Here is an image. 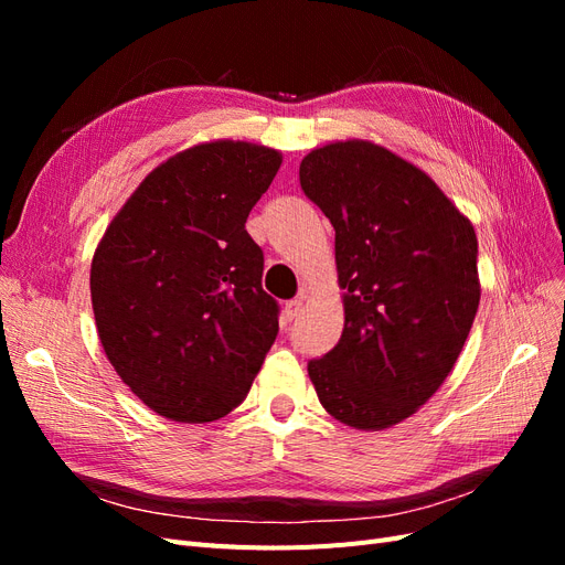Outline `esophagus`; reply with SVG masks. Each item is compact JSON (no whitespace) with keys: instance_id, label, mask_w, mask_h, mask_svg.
<instances>
[{"instance_id":"34e87169","label":"esophagus","mask_w":565,"mask_h":565,"mask_svg":"<svg viewBox=\"0 0 565 565\" xmlns=\"http://www.w3.org/2000/svg\"><path fill=\"white\" fill-rule=\"evenodd\" d=\"M301 306H303V299H301V297H297V299H289V301L285 303V309H282V318H285L287 322H292V320L299 316Z\"/></svg>"}]
</instances>
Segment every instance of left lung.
I'll return each mask as SVG.
<instances>
[{
  "mask_svg": "<svg viewBox=\"0 0 565 565\" xmlns=\"http://www.w3.org/2000/svg\"><path fill=\"white\" fill-rule=\"evenodd\" d=\"M301 191L334 226L344 295L339 344L309 361L328 413L355 429L415 415L446 382L473 324V226L422 169L367 141L311 150Z\"/></svg>",
  "mask_w": 565,
  "mask_h": 565,
  "instance_id": "left-lung-1",
  "label": "left lung"
}]
</instances>
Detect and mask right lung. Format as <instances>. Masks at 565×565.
<instances>
[{
  "label": "right lung",
  "mask_w": 565,
  "mask_h": 565,
  "mask_svg": "<svg viewBox=\"0 0 565 565\" xmlns=\"http://www.w3.org/2000/svg\"><path fill=\"white\" fill-rule=\"evenodd\" d=\"M280 152L243 141L188 148L143 179L92 262L100 344L158 415L202 424L241 405L278 337L264 252L245 221Z\"/></svg>",
  "instance_id": "right-lung-1"
}]
</instances>
